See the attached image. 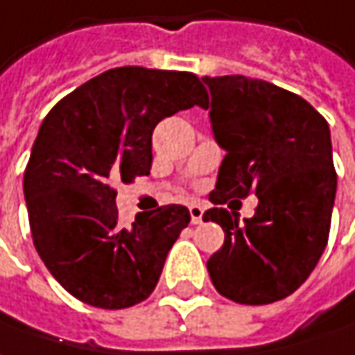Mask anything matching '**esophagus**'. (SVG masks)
I'll list each match as a JSON object with an SVG mask.
<instances>
[{"instance_id": "obj_1", "label": "esophagus", "mask_w": 355, "mask_h": 355, "mask_svg": "<svg viewBox=\"0 0 355 355\" xmlns=\"http://www.w3.org/2000/svg\"><path fill=\"white\" fill-rule=\"evenodd\" d=\"M189 212H191V223L200 224L202 223V214H205V208L200 205H191L189 207Z\"/></svg>"}]
</instances>
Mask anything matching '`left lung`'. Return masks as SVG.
<instances>
[{
    "label": "left lung",
    "instance_id": "8db88e82",
    "mask_svg": "<svg viewBox=\"0 0 355 355\" xmlns=\"http://www.w3.org/2000/svg\"><path fill=\"white\" fill-rule=\"evenodd\" d=\"M210 127L226 157L212 205L258 196L252 218L208 208L224 246L208 258L214 288L239 304H272L298 290L326 248L338 178L326 119L298 95L244 75L202 77Z\"/></svg>",
    "mask_w": 355,
    "mask_h": 355
}]
</instances>
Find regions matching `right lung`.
Segmentation results:
<instances>
[{"mask_svg": "<svg viewBox=\"0 0 355 355\" xmlns=\"http://www.w3.org/2000/svg\"><path fill=\"white\" fill-rule=\"evenodd\" d=\"M207 109L193 73L116 67L61 99L39 127L24 177L33 244L77 300L121 310L147 300L180 230V205L119 224L115 184L148 175L153 131L164 116Z\"/></svg>", "mask_w": 355, "mask_h": 355, "instance_id": "1", "label": "right lung"}]
</instances>
